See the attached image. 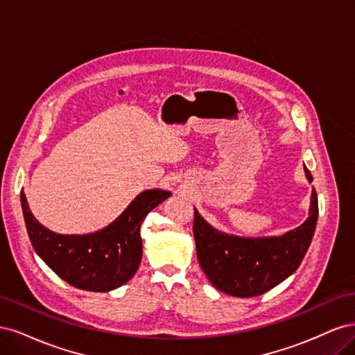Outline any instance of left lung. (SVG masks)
I'll use <instances>...</instances> for the list:
<instances>
[{"label":"left lung","instance_id":"8db88e82","mask_svg":"<svg viewBox=\"0 0 355 355\" xmlns=\"http://www.w3.org/2000/svg\"><path fill=\"white\" fill-rule=\"evenodd\" d=\"M306 179L311 171L304 167ZM318 219L317 192L311 194L308 219L280 237L247 239L214 230L194 209L197 257L210 283L220 292L237 296H259L292 275L302 262L313 240Z\"/></svg>","mask_w":355,"mask_h":355}]
</instances>
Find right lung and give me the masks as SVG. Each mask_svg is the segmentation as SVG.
<instances>
[{"mask_svg":"<svg viewBox=\"0 0 355 355\" xmlns=\"http://www.w3.org/2000/svg\"><path fill=\"white\" fill-rule=\"evenodd\" d=\"M171 196L163 189L139 194L108 227L85 235H62L47 230L29 210L20 192L32 247L62 280L89 292H110L136 274L142 261L141 225L146 214Z\"/></svg>","mask_w":355,"mask_h":355,"instance_id":"1","label":"right lung"}]
</instances>
